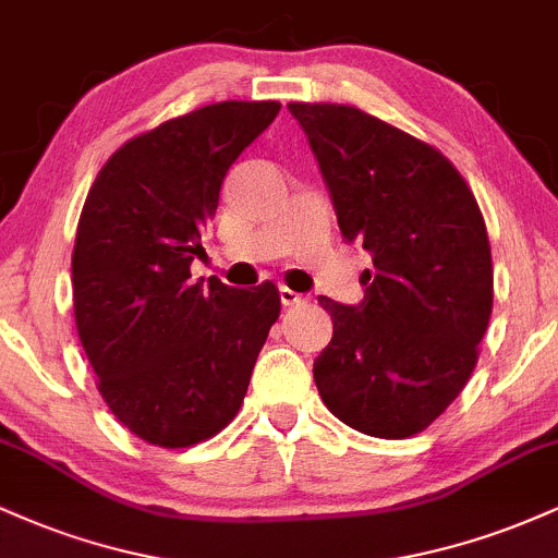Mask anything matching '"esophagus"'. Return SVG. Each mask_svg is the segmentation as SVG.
Returning a JSON list of instances; mask_svg holds the SVG:
<instances>
[{"instance_id":"esophagus-1","label":"esophagus","mask_w":558,"mask_h":558,"mask_svg":"<svg viewBox=\"0 0 558 558\" xmlns=\"http://www.w3.org/2000/svg\"><path fill=\"white\" fill-rule=\"evenodd\" d=\"M280 301H283V306H299L304 304V296H299V293L291 291V288L280 286Z\"/></svg>"}]
</instances>
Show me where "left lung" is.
Instances as JSON below:
<instances>
[{
    "mask_svg": "<svg viewBox=\"0 0 558 558\" xmlns=\"http://www.w3.org/2000/svg\"><path fill=\"white\" fill-rule=\"evenodd\" d=\"M345 241L373 254L360 306L319 299L332 338L315 360L325 407L373 438L430 427L462 393L493 312L477 198L438 149L349 105H288Z\"/></svg>",
    "mask_w": 558,
    "mask_h": 558,
    "instance_id": "1",
    "label": "left lung"
}]
</instances>
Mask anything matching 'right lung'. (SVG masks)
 <instances>
[{
  "instance_id": "obj_1",
  "label": "right lung",
  "mask_w": 558,
  "mask_h": 558,
  "mask_svg": "<svg viewBox=\"0 0 558 558\" xmlns=\"http://www.w3.org/2000/svg\"><path fill=\"white\" fill-rule=\"evenodd\" d=\"M280 101H217L125 141L88 191L73 246L75 328L110 412L189 448L239 414L280 315L272 283L191 280L230 165Z\"/></svg>"
}]
</instances>
